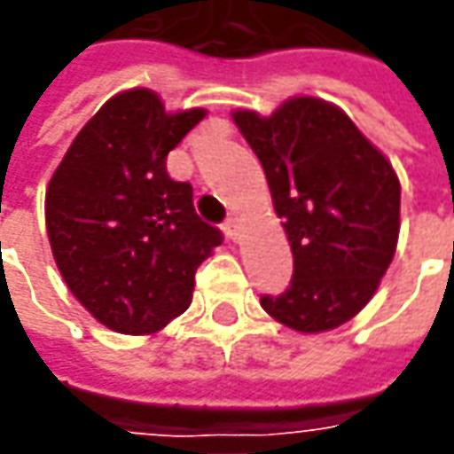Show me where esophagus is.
Wrapping results in <instances>:
<instances>
[{
    "label": "esophagus",
    "instance_id": "34e87169",
    "mask_svg": "<svg viewBox=\"0 0 454 454\" xmlns=\"http://www.w3.org/2000/svg\"><path fill=\"white\" fill-rule=\"evenodd\" d=\"M223 231H226V236L231 240L239 239V218H236V215L226 218V223H223Z\"/></svg>",
    "mask_w": 454,
    "mask_h": 454
}]
</instances>
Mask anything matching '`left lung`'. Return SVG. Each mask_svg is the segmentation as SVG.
I'll list each match as a JSON object with an SVG mask.
<instances>
[{
  "label": "left lung",
  "mask_w": 454,
  "mask_h": 454,
  "mask_svg": "<svg viewBox=\"0 0 454 454\" xmlns=\"http://www.w3.org/2000/svg\"><path fill=\"white\" fill-rule=\"evenodd\" d=\"M263 166L293 251V280L263 295L268 316L298 333L357 316L395 255L400 181L350 116L323 98L293 97L270 116L233 111Z\"/></svg>",
  "instance_id": "obj_1"
}]
</instances>
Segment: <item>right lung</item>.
<instances>
[{"label":"right lung","mask_w":454,"mask_h":454,"mask_svg":"<svg viewBox=\"0 0 454 454\" xmlns=\"http://www.w3.org/2000/svg\"><path fill=\"white\" fill-rule=\"evenodd\" d=\"M206 116L168 114L149 89L109 98L76 134L46 188L59 273L98 323L161 331L191 305L196 268L223 240L193 211V188L166 171L168 151Z\"/></svg>","instance_id":"obj_1"}]
</instances>
